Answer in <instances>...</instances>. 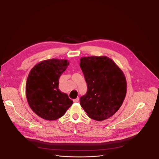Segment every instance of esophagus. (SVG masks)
<instances>
[{"label":"esophagus","mask_w":159,"mask_h":159,"mask_svg":"<svg viewBox=\"0 0 159 159\" xmlns=\"http://www.w3.org/2000/svg\"><path fill=\"white\" fill-rule=\"evenodd\" d=\"M73 101V102H78L79 101V98H77L76 99H74Z\"/></svg>","instance_id":"1"}]
</instances>
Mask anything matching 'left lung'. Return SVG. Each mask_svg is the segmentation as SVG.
I'll list each match as a JSON object with an SVG mask.
<instances>
[{"label":"left lung","instance_id":"8db88e82","mask_svg":"<svg viewBox=\"0 0 159 159\" xmlns=\"http://www.w3.org/2000/svg\"><path fill=\"white\" fill-rule=\"evenodd\" d=\"M80 66L88 84L80 103L89 117L103 121L112 116L122 105L126 80L121 68L107 56L83 57Z\"/></svg>","mask_w":159,"mask_h":159}]
</instances>
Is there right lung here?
<instances>
[{
    "label": "right lung",
    "instance_id": "add662e5",
    "mask_svg": "<svg viewBox=\"0 0 159 159\" xmlns=\"http://www.w3.org/2000/svg\"><path fill=\"white\" fill-rule=\"evenodd\" d=\"M69 65L66 59L42 61L30 71L25 95L30 108L45 120H56L65 114L73 102L59 89V79Z\"/></svg>",
    "mask_w": 159,
    "mask_h": 159
}]
</instances>
